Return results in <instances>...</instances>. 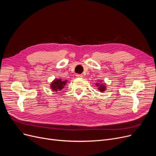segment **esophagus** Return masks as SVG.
Listing matches in <instances>:
<instances>
[{"mask_svg":"<svg viewBox=\"0 0 156 156\" xmlns=\"http://www.w3.org/2000/svg\"><path fill=\"white\" fill-rule=\"evenodd\" d=\"M76 76H77V77H80V78H81V77H83V76L82 75V74H77Z\"/></svg>","mask_w":156,"mask_h":156,"instance_id":"1","label":"esophagus"}]
</instances>
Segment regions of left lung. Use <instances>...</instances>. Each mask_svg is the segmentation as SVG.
Returning a JSON list of instances; mask_svg holds the SVG:
<instances>
[{
    "mask_svg": "<svg viewBox=\"0 0 156 156\" xmlns=\"http://www.w3.org/2000/svg\"><path fill=\"white\" fill-rule=\"evenodd\" d=\"M100 82H101V81H100ZM96 86L98 87V90L101 92H103L105 91V90H106V86L105 84H100V83H96Z\"/></svg>",
    "mask_w": 156,
    "mask_h": 156,
    "instance_id": "1",
    "label": "left lung"
}]
</instances>
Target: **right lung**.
Listing matches in <instances>:
<instances>
[{"instance_id":"add662e5","label":"right lung","mask_w":156,"mask_h":156,"mask_svg":"<svg viewBox=\"0 0 156 156\" xmlns=\"http://www.w3.org/2000/svg\"><path fill=\"white\" fill-rule=\"evenodd\" d=\"M66 80H62V79H55L51 84V88L53 91H58L63 90L66 85Z\"/></svg>"}]
</instances>
